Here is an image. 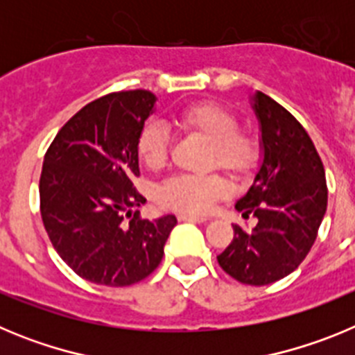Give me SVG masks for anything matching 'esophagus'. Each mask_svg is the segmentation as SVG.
<instances>
[{"label":"esophagus","instance_id":"34e87169","mask_svg":"<svg viewBox=\"0 0 355 355\" xmlns=\"http://www.w3.org/2000/svg\"><path fill=\"white\" fill-rule=\"evenodd\" d=\"M181 222L188 220V222H199V224H202V222H206L208 218L206 216H199V215H192V213H181L180 216H178Z\"/></svg>","mask_w":355,"mask_h":355}]
</instances>
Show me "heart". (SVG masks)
I'll return each instance as SVG.
<instances>
[{
	"mask_svg": "<svg viewBox=\"0 0 355 355\" xmlns=\"http://www.w3.org/2000/svg\"><path fill=\"white\" fill-rule=\"evenodd\" d=\"M178 124L183 130L200 135L211 142L213 165L233 174H245L258 159V142L254 137L238 131V121L233 114L213 103H196L183 108L178 115ZM137 150L150 171L162 168L168 158V133L158 124L150 122L142 128L137 140ZM229 193L227 181L218 174L209 175H175L158 190L163 206L184 213H208L215 200Z\"/></svg>",
	"mask_w": 355,
	"mask_h": 355,
	"instance_id": "heart-1",
	"label": "heart"
}]
</instances>
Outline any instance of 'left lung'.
Instances as JSON below:
<instances>
[{
    "mask_svg": "<svg viewBox=\"0 0 355 355\" xmlns=\"http://www.w3.org/2000/svg\"><path fill=\"white\" fill-rule=\"evenodd\" d=\"M259 122L261 162L234 208L252 229L233 225L234 238L216 256L222 270L250 286L286 277L316 240L327 209L325 171L309 135L286 108L263 92L250 96Z\"/></svg>",
    "mask_w": 355,
    "mask_h": 355,
    "instance_id": "left-lung-1",
    "label": "left lung"
}]
</instances>
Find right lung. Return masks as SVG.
<instances>
[{
  "mask_svg": "<svg viewBox=\"0 0 355 355\" xmlns=\"http://www.w3.org/2000/svg\"><path fill=\"white\" fill-rule=\"evenodd\" d=\"M155 106L149 90L99 97L58 131L44 156V227L60 258L90 283L130 286L146 279L178 224L174 215L140 218L146 197L133 187L137 140Z\"/></svg>",
  "mask_w": 355,
  "mask_h": 355,
  "instance_id": "add662e5",
  "label": "right lung"
}]
</instances>
